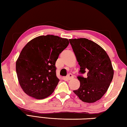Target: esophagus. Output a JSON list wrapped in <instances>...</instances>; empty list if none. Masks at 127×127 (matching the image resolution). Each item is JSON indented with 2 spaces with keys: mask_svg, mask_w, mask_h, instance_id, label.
<instances>
[{
  "mask_svg": "<svg viewBox=\"0 0 127 127\" xmlns=\"http://www.w3.org/2000/svg\"><path fill=\"white\" fill-rule=\"evenodd\" d=\"M67 78L68 80H70V79H73V75L71 73H69L67 76Z\"/></svg>",
  "mask_w": 127,
  "mask_h": 127,
  "instance_id": "1",
  "label": "esophagus"
}]
</instances>
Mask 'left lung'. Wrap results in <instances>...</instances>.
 I'll return each instance as SVG.
<instances>
[{
  "instance_id": "obj_1",
  "label": "left lung",
  "mask_w": 127,
  "mask_h": 127,
  "mask_svg": "<svg viewBox=\"0 0 127 127\" xmlns=\"http://www.w3.org/2000/svg\"><path fill=\"white\" fill-rule=\"evenodd\" d=\"M81 74L87 72L86 78L78 76L80 86L74 90L79 99L92 103L106 93L112 81L114 70L108 55L101 47L85 38L69 39Z\"/></svg>"
}]
</instances>
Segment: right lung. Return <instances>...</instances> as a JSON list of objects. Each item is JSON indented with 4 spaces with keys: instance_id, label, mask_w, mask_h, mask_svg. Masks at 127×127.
Listing matches in <instances>:
<instances>
[{
    "instance_id": "1",
    "label": "right lung",
    "mask_w": 127,
    "mask_h": 127,
    "mask_svg": "<svg viewBox=\"0 0 127 127\" xmlns=\"http://www.w3.org/2000/svg\"><path fill=\"white\" fill-rule=\"evenodd\" d=\"M68 45L67 38L50 35L38 36L26 45L16 66L19 83L27 95L43 99L53 93L59 81L56 61Z\"/></svg>"
}]
</instances>
